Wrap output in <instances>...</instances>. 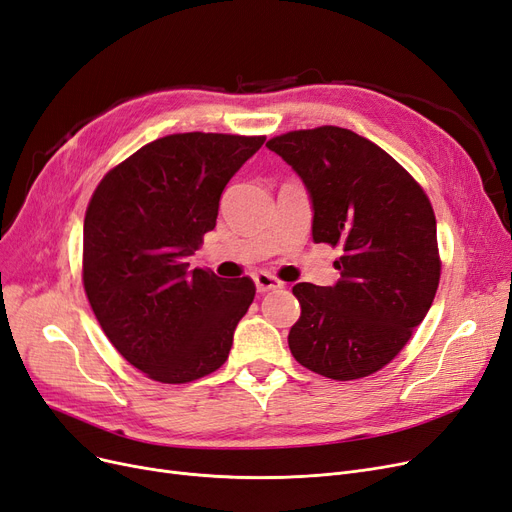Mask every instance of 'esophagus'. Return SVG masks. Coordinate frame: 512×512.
<instances>
[{
  "instance_id": "34e87169",
  "label": "esophagus",
  "mask_w": 512,
  "mask_h": 512,
  "mask_svg": "<svg viewBox=\"0 0 512 512\" xmlns=\"http://www.w3.org/2000/svg\"><path fill=\"white\" fill-rule=\"evenodd\" d=\"M255 287L259 293H268V291L282 289V282L268 272H259V274H255Z\"/></svg>"
}]
</instances>
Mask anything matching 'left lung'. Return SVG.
Wrapping results in <instances>:
<instances>
[{"label": "left lung", "instance_id": "left-lung-1", "mask_svg": "<svg viewBox=\"0 0 512 512\" xmlns=\"http://www.w3.org/2000/svg\"><path fill=\"white\" fill-rule=\"evenodd\" d=\"M266 147L304 181L314 242L344 251L333 263V287H293L301 316L289 331L291 354L339 382L380 371L409 342L439 289L428 196L382 147L348 128L293 130Z\"/></svg>", "mask_w": 512, "mask_h": 512}]
</instances>
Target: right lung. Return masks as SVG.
<instances>
[{
	"mask_svg": "<svg viewBox=\"0 0 512 512\" xmlns=\"http://www.w3.org/2000/svg\"><path fill=\"white\" fill-rule=\"evenodd\" d=\"M266 137L183 132L151 141L94 189L84 219V289L126 361L162 384L217 371L255 297L249 276L189 270L225 185Z\"/></svg>",
	"mask_w": 512,
	"mask_h": 512,
	"instance_id": "obj_1",
	"label": "right lung"
}]
</instances>
